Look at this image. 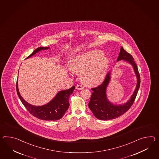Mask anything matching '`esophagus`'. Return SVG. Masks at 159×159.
Masks as SVG:
<instances>
[{"label":"esophagus","mask_w":159,"mask_h":159,"mask_svg":"<svg viewBox=\"0 0 159 159\" xmlns=\"http://www.w3.org/2000/svg\"><path fill=\"white\" fill-rule=\"evenodd\" d=\"M76 88L77 89H81L84 88V87H83V85H81L80 84H78L76 86Z\"/></svg>","instance_id":"1"}]
</instances>
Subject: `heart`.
Returning a JSON list of instances; mask_svg holds the SVG:
<instances>
[{
  "label": "heart",
  "instance_id": "1",
  "mask_svg": "<svg viewBox=\"0 0 159 159\" xmlns=\"http://www.w3.org/2000/svg\"><path fill=\"white\" fill-rule=\"evenodd\" d=\"M109 64L108 57L99 50L89 51L72 59L70 68L74 72H81V80L89 85H97L104 80Z\"/></svg>",
  "mask_w": 159,
  "mask_h": 159
}]
</instances>
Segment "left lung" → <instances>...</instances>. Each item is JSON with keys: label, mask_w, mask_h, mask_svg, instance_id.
<instances>
[{"label": "left lung", "mask_w": 159, "mask_h": 159, "mask_svg": "<svg viewBox=\"0 0 159 159\" xmlns=\"http://www.w3.org/2000/svg\"><path fill=\"white\" fill-rule=\"evenodd\" d=\"M121 60H124L130 63L133 67L137 78L136 89L130 97V99L126 103L117 106L113 105L108 101L106 95L107 87L111 79V70L108 72L106 76L105 80L101 85L91 89L93 92L89 103V107L94 116L99 120H110L123 115L131 107L136 99L140 85V76L137 66L132 55L128 53L122 47L120 48V53L117 58V61Z\"/></svg>", "instance_id": "obj_1"}]
</instances>
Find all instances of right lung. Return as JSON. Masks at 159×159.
Wrapping results in <instances>:
<instances>
[{"label": "right lung", "instance_id": "add662e5", "mask_svg": "<svg viewBox=\"0 0 159 159\" xmlns=\"http://www.w3.org/2000/svg\"><path fill=\"white\" fill-rule=\"evenodd\" d=\"M48 49H49V47L38 48L26 58H30L39 51ZM16 87L17 94L20 98V100L26 108L27 111L36 118L45 120H58L64 116L70 106L69 98L70 95L73 93L75 89V86H73L70 89L60 91L48 103L41 106H35L28 103L21 97L18 90V80L16 81Z\"/></svg>", "mask_w": 159, "mask_h": 159}]
</instances>
